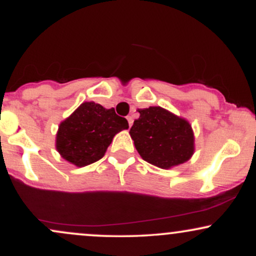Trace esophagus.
Returning <instances> with one entry per match:
<instances>
[{"label":"esophagus","mask_w":256,"mask_h":256,"mask_svg":"<svg viewBox=\"0 0 256 256\" xmlns=\"http://www.w3.org/2000/svg\"><path fill=\"white\" fill-rule=\"evenodd\" d=\"M126 119H128V126H132V124H134V119H132V116H126Z\"/></svg>","instance_id":"obj_1"}]
</instances>
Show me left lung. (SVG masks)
<instances>
[{
	"label": "left lung",
	"instance_id": "left-lung-1",
	"mask_svg": "<svg viewBox=\"0 0 256 256\" xmlns=\"http://www.w3.org/2000/svg\"><path fill=\"white\" fill-rule=\"evenodd\" d=\"M138 112L140 118L134 122L130 134L143 160L166 170L192 156L194 132L186 120L161 107Z\"/></svg>",
	"mask_w": 256,
	"mask_h": 256
}]
</instances>
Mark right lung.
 Instances as JSON below:
<instances>
[{"label": "right lung", "mask_w": 256, "mask_h": 256, "mask_svg": "<svg viewBox=\"0 0 256 256\" xmlns=\"http://www.w3.org/2000/svg\"><path fill=\"white\" fill-rule=\"evenodd\" d=\"M128 128V120L95 102H84L58 126L56 149L64 160L78 167L96 162L113 137Z\"/></svg>", "instance_id": "obj_1"}]
</instances>
